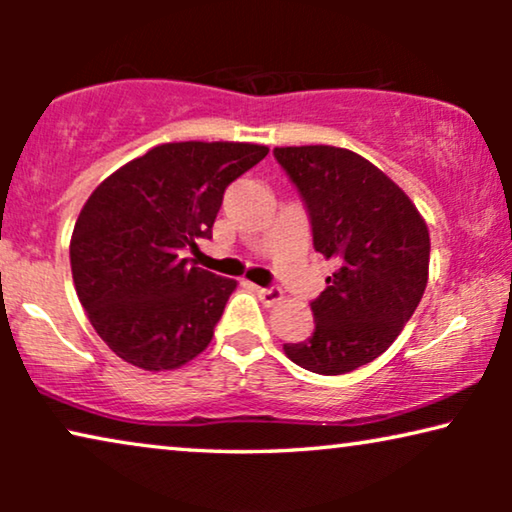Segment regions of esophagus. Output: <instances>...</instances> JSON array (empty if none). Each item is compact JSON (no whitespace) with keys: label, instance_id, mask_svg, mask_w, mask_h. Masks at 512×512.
Returning <instances> with one entry per match:
<instances>
[{"label":"esophagus","instance_id":"obj_1","mask_svg":"<svg viewBox=\"0 0 512 512\" xmlns=\"http://www.w3.org/2000/svg\"><path fill=\"white\" fill-rule=\"evenodd\" d=\"M256 293H258V298H261L263 303L268 305V307H270V305H277L279 300H282V296H284L282 289H277V286H268V289H263V286H258Z\"/></svg>","mask_w":512,"mask_h":512}]
</instances>
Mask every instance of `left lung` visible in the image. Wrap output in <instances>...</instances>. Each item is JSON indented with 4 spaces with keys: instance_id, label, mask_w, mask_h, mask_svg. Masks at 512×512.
I'll use <instances>...</instances> for the list:
<instances>
[{
    "instance_id": "8db88e82",
    "label": "left lung",
    "mask_w": 512,
    "mask_h": 512,
    "mask_svg": "<svg viewBox=\"0 0 512 512\" xmlns=\"http://www.w3.org/2000/svg\"><path fill=\"white\" fill-rule=\"evenodd\" d=\"M277 163L296 184L312 242L338 270L312 300L314 333L284 345L300 368L345 375L387 352L429 282V228L412 200L359 153L282 146Z\"/></svg>"
}]
</instances>
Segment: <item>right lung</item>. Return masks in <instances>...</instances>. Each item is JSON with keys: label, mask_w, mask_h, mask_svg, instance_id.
I'll use <instances>...</instances> for the list:
<instances>
[{"label": "right lung", "mask_w": 512, "mask_h": 512, "mask_svg": "<svg viewBox=\"0 0 512 512\" xmlns=\"http://www.w3.org/2000/svg\"><path fill=\"white\" fill-rule=\"evenodd\" d=\"M268 151L244 142L160 144L86 200L69 242L72 277L116 356L158 373L205 352L237 282L195 268L184 251L212 240L228 184Z\"/></svg>", "instance_id": "1"}]
</instances>
